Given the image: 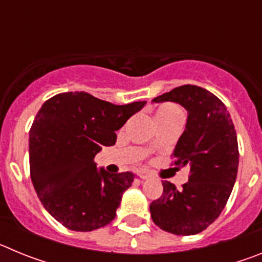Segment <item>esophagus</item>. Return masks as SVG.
Segmentation results:
<instances>
[{
  "label": "esophagus",
  "mask_w": 262,
  "mask_h": 262,
  "mask_svg": "<svg viewBox=\"0 0 262 262\" xmlns=\"http://www.w3.org/2000/svg\"><path fill=\"white\" fill-rule=\"evenodd\" d=\"M139 177L143 178V180H145V178H149L151 177V172H148V170H145V169H142V170H139L138 172Z\"/></svg>",
  "instance_id": "1"
}]
</instances>
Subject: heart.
Returning a JSON list of instances; mask_svg holds the SVG:
<instances>
[{
	"label": "heart",
	"mask_w": 262,
	"mask_h": 262,
	"mask_svg": "<svg viewBox=\"0 0 262 262\" xmlns=\"http://www.w3.org/2000/svg\"><path fill=\"white\" fill-rule=\"evenodd\" d=\"M156 117L160 123V122H165V120L174 119V118H182V111L178 106L166 103V105H161L157 108Z\"/></svg>",
	"instance_id": "heart-1"
}]
</instances>
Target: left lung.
<instances>
[{
	"label": "left lung",
	"mask_w": 262,
	"mask_h": 262,
	"mask_svg": "<svg viewBox=\"0 0 262 262\" xmlns=\"http://www.w3.org/2000/svg\"><path fill=\"white\" fill-rule=\"evenodd\" d=\"M152 101L177 102L189 113L172 165L190 166L182 190L163 182V194L149 205L152 221L166 232L195 235L214 223L233 189L239 166L235 126L221 99L196 85L174 88Z\"/></svg>",
	"instance_id": "1"
}]
</instances>
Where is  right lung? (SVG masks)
<instances>
[{
	"label": "right lung",
	"mask_w": 262,
	"mask_h": 262,
	"mask_svg": "<svg viewBox=\"0 0 262 262\" xmlns=\"http://www.w3.org/2000/svg\"><path fill=\"white\" fill-rule=\"evenodd\" d=\"M144 105H114L86 92L56 94L41 105L30 129V176L60 224L89 232L114 219L135 174L97 170L93 159L103 145L115 144V131Z\"/></svg>",
	"instance_id": "obj_1"
}]
</instances>
